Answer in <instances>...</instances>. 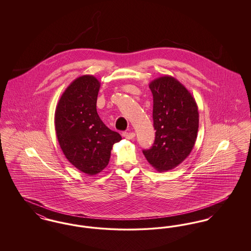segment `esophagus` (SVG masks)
<instances>
[{"mask_svg": "<svg viewBox=\"0 0 251 251\" xmlns=\"http://www.w3.org/2000/svg\"><path fill=\"white\" fill-rule=\"evenodd\" d=\"M123 137H125L126 139H132L135 136V133L133 131H125L122 133Z\"/></svg>", "mask_w": 251, "mask_h": 251, "instance_id": "1", "label": "esophagus"}]
</instances>
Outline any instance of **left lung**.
I'll return each instance as SVG.
<instances>
[{
    "mask_svg": "<svg viewBox=\"0 0 251 251\" xmlns=\"http://www.w3.org/2000/svg\"><path fill=\"white\" fill-rule=\"evenodd\" d=\"M149 86L153 95L155 140L143 153L154 169L166 172L190 154L198 136L199 110L191 93L172 76L158 77Z\"/></svg>",
    "mask_w": 251,
    "mask_h": 251,
    "instance_id": "obj_1",
    "label": "left lung"
}]
</instances>
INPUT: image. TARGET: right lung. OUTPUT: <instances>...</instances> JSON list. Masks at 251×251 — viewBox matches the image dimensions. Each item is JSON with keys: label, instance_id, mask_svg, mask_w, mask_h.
Instances as JSON below:
<instances>
[{"label": "right lung", "instance_id": "1", "mask_svg": "<svg viewBox=\"0 0 251 251\" xmlns=\"http://www.w3.org/2000/svg\"><path fill=\"white\" fill-rule=\"evenodd\" d=\"M100 83L93 75L76 78L63 92L54 114L60 148L72 166L87 175L107 167L113 145L121 140L97 113Z\"/></svg>", "mask_w": 251, "mask_h": 251}]
</instances>
